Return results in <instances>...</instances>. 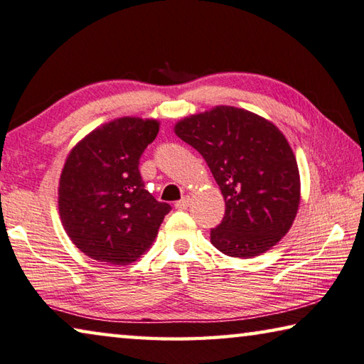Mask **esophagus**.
<instances>
[{
    "label": "esophagus",
    "instance_id": "34e87169",
    "mask_svg": "<svg viewBox=\"0 0 364 364\" xmlns=\"http://www.w3.org/2000/svg\"><path fill=\"white\" fill-rule=\"evenodd\" d=\"M189 203H191V199H189V196H186V198H183L181 200H178V203L175 204L176 209H186V207L189 205Z\"/></svg>",
    "mask_w": 364,
    "mask_h": 364
}]
</instances>
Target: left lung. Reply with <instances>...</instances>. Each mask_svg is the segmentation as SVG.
Wrapping results in <instances>:
<instances>
[{
    "mask_svg": "<svg viewBox=\"0 0 364 364\" xmlns=\"http://www.w3.org/2000/svg\"><path fill=\"white\" fill-rule=\"evenodd\" d=\"M175 134L203 155L225 199L210 243L250 259L275 246L295 220L301 183L296 157L272 121L218 105L178 121Z\"/></svg>",
    "mask_w": 364,
    "mask_h": 364,
    "instance_id": "obj_1",
    "label": "left lung"
}]
</instances>
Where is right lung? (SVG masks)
I'll list each match as a JSON object with an SVG mask.
<instances>
[{"instance_id": "obj_1", "label": "right lung", "mask_w": 364, "mask_h": 364, "mask_svg": "<svg viewBox=\"0 0 364 364\" xmlns=\"http://www.w3.org/2000/svg\"><path fill=\"white\" fill-rule=\"evenodd\" d=\"M157 119L117 118L68 154L58 186L63 228L99 262L128 265L155 241L171 207L144 188L139 159L159 134Z\"/></svg>"}]
</instances>
